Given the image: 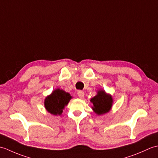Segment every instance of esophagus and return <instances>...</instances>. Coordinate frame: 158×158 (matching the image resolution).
I'll return each mask as SVG.
<instances>
[{"label": "esophagus", "instance_id": "obj_1", "mask_svg": "<svg viewBox=\"0 0 158 158\" xmlns=\"http://www.w3.org/2000/svg\"><path fill=\"white\" fill-rule=\"evenodd\" d=\"M77 94H78L79 97L80 98H84V92H83V91H79L78 92H77Z\"/></svg>", "mask_w": 158, "mask_h": 158}]
</instances>
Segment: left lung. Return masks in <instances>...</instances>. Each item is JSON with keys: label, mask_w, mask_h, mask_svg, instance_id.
Returning <instances> with one entry per match:
<instances>
[{"label": "left lung", "mask_w": 158, "mask_h": 158, "mask_svg": "<svg viewBox=\"0 0 158 158\" xmlns=\"http://www.w3.org/2000/svg\"><path fill=\"white\" fill-rule=\"evenodd\" d=\"M93 106L92 109L96 115H102L109 113L112 108L113 99L110 94L104 89H98L96 95L90 100Z\"/></svg>", "instance_id": "1"}]
</instances>
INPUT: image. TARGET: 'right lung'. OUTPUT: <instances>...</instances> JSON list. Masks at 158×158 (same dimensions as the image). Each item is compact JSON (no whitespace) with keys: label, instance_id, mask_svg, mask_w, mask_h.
I'll return each instance as SVG.
<instances>
[{"label":"right lung","instance_id":"1","mask_svg":"<svg viewBox=\"0 0 158 158\" xmlns=\"http://www.w3.org/2000/svg\"><path fill=\"white\" fill-rule=\"evenodd\" d=\"M73 96L62 89L57 88L46 97L44 106L47 111L55 116L61 115L65 106L68 105Z\"/></svg>","mask_w":158,"mask_h":158}]
</instances>
